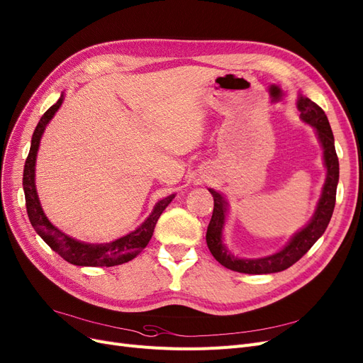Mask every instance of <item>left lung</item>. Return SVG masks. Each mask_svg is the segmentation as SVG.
<instances>
[{
  "label": "left lung",
  "mask_w": 363,
  "mask_h": 363,
  "mask_svg": "<svg viewBox=\"0 0 363 363\" xmlns=\"http://www.w3.org/2000/svg\"><path fill=\"white\" fill-rule=\"evenodd\" d=\"M296 106L301 111V119L315 129L317 138L323 149L326 180L322 189V196L317 202L314 216L306 226L296 232L280 252L265 257L241 259L229 253L222 238L228 213V202L223 195L216 192L214 189H208L214 198V208L207 228L206 240L214 259L228 269L244 274H272L284 271L298 262L313 247V244L323 235V232L329 225L333 207H335L337 184L340 179V164L335 152V143H333V134L325 111L315 103H313L310 98L299 95Z\"/></svg>",
  "instance_id": "left-lung-1"
}]
</instances>
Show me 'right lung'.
<instances>
[{"instance_id": "add662e5", "label": "right lung", "mask_w": 363, "mask_h": 363, "mask_svg": "<svg viewBox=\"0 0 363 363\" xmlns=\"http://www.w3.org/2000/svg\"><path fill=\"white\" fill-rule=\"evenodd\" d=\"M64 101V94L56 103L41 116V119L35 128L31 140V149L28 153L23 168V192L28 217L37 234L45 240L49 247L64 257L67 262L77 267H116L133 260L146 245L149 244L156 222L161 217L162 211L168 207L169 202L176 195H169L161 199L155 206L152 214L144 220L135 230L129 232L128 235L121 237L110 242L91 244L74 240L64 234L62 230L53 226L41 208L40 199L35 189V159L40 147V140L43 133L52 121L55 113L60 110Z\"/></svg>"}]
</instances>
